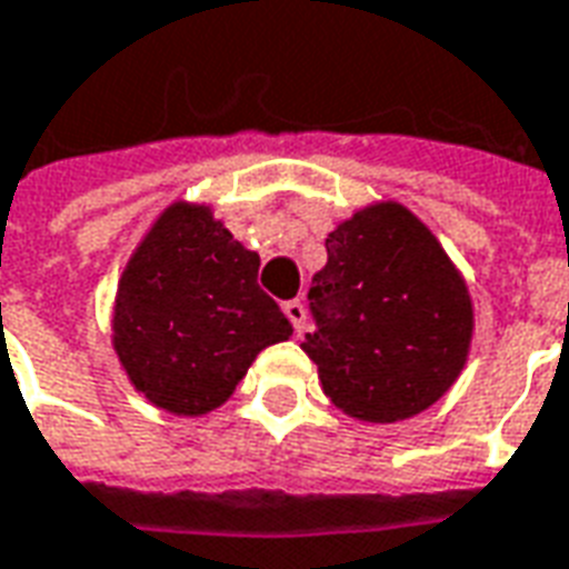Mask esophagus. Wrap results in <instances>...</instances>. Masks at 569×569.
Returning <instances> with one entry per match:
<instances>
[{"label": "esophagus", "instance_id": "obj_1", "mask_svg": "<svg viewBox=\"0 0 569 569\" xmlns=\"http://www.w3.org/2000/svg\"><path fill=\"white\" fill-rule=\"evenodd\" d=\"M283 313H286V317H289V322H292V329H296V335L305 332V322H308V313H305V305H301L298 298H292V301H286Z\"/></svg>", "mask_w": 569, "mask_h": 569}]
</instances>
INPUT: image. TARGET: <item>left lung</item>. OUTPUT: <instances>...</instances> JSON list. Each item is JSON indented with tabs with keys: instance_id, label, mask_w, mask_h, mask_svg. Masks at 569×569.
Returning <instances> with one entry per match:
<instances>
[{
	"instance_id": "left-lung-1",
	"label": "left lung",
	"mask_w": 569,
	"mask_h": 569,
	"mask_svg": "<svg viewBox=\"0 0 569 569\" xmlns=\"http://www.w3.org/2000/svg\"><path fill=\"white\" fill-rule=\"evenodd\" d=\"M305 353L335 408L396 423L451 390L472 341V298L448 252L402 203H371L326 237Z\"/></svg>"
}]
</instances>
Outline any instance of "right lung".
<instances>
[{
	"mask_svg": "<svg viewBox=\"0 0 569 569\" xmlns=\"http://www.w3.org/2000/svg\"><path fill=\"white\" fill-rule=\"evenodd\" d=\"M292 326L259 286V252L210 207L173 203L121 273L112 345L151 406L200 418L234 393L252 359Z\"/></svg>",
	"mask_w": 569,
	"mask_h": 569,
	"instance_id": "add662e5",
	"label": "right lung"
}]
</instances>
